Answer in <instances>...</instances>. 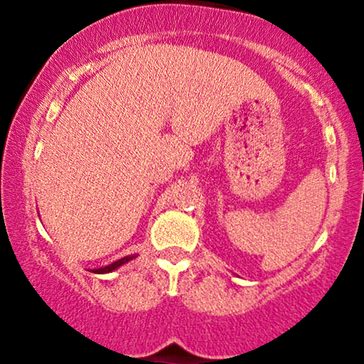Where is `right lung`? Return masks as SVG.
Listing matches in <instances>:
<instances>
[{
	"mask_svg": "<svg viewBox=\"0 0 364 364\" xmlns=\"http://www.w3.org/2000/svg\"><path fill=\"white\" fill-rule=\"evenodd\" d=\"M136 257H137L136 253H134V255L122 257V258H119V260H116V262L109 263V265H106V267H101V268H94L92 273H99V275H104V273H111V272H114V270H117L119 267H122L124 263H127V262L134 260V258H136Z\"/></svg>",
	"mask_w": 364,
	"mask_h": 364,
	"instance_id": "obj_1",
	"label": "right lung"
}]
</instances>
